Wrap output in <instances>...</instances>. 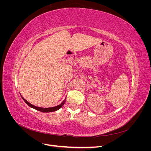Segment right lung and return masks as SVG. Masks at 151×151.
<instances>
[{
    "instance_id": "right-lung-1",
    "label": "right lung",
    "mask_w": 151,
    "mask_h": 151,
    "mask_svg": "<svg viewBox=\"0 0 151 151\" xmlns=\"http://www.w3.org/2000/svg\"><path fill=\"white\" fill-rule=\"evenodd\" d=\"M22 99L24 100V102H25L27 104H28L29 106H30L31 108H34V109H36V110L40 111H42V112H44V113L53 112V111H55L58 110V109H59L61 108L62 107L63 105L65 104V101H66V98H65V99L62 101V103H61L59 105H57V106H56L50 107V108H41V107H38V106H35V105L29 103V102L27 101L25 99H24L23 97H22Z\"/></svg>"
}]
</instances>
